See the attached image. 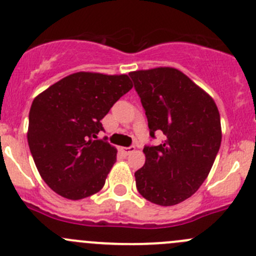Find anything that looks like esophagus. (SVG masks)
I'll return each mask as SVG.
<instances>
[{"mask_svg": "<svg viewBox=\"0 0 256 256\" xmlns=\"http://www.w3.org/2000/svg\"><path fill=\"white\" fill-rule=\"evenodd\" d=\"M121 151H122L124 154H126V155H128V154L135 151V146H130V148H121Z\"/></svg>", "mask_w": 256, "mask_h": 256, "instance_id": "34e87169", "label": "esophagus"}]
</instances>
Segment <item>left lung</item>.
<instances>
[{
    "label": "left lung",
    "mask_w": 256,
    "mask_h": 256,
    "mask_svg": "<svg viewBox=\"0 0 256 256\" xmlns=\"http://www.w3.org/2000/svg\"><path fill=\"white\" fill-rule=\"evenodd\" d=\"M148 118L145 165L135 172L138 191L148 202L171 206L195 194L209 175L222 144L220 114L209 94L174 68L128 74Z\"/></svg>",
    "instance_id": "8db88e82"
}]
</instances>
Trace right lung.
Returning <instances> with one entry per match:
<instances>
[{
    "label": "right lung",
    "instance_id": "obj_1",
    "mask_svg": "<svg viewBox=\"0 0 256 256\" xmlns=\"http://www.w3.org/2000/svg\"><path fill=\"white\" fill-rule=\"evenodd\" d=\"M131 88L128 75L81 71L34 98L27 141L40 175L54 192L80 200L104 188L118 150L96 140L101 120Z\"/></svg>",
    "mask_w": 256,
    "mask_h": 256
}]
</instances>
